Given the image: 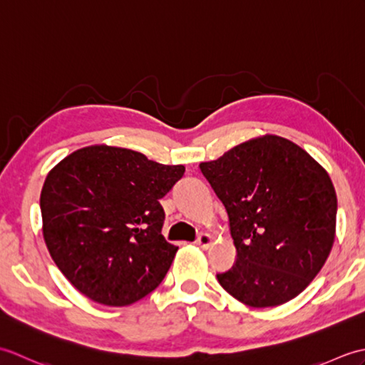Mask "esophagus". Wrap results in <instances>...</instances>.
Listing matches in <instances>:
<instances>
[{
  "instance_id": "34e87169",
  "label": "esophagus",
  "mask_w": 365,
  "mask_h": 365,
  "mask_svg": "<svg viewBox=\"0 0 365 365\" xmlns=\"http://www.w3.org/2000/svg\"><path fill=\"white\" fill-rule=\"evenodd\" d=\"M213 243V237L210 234H200L199 238L196 240V245L199 247H202V250H208V247L212 246Z\"/></svg>"
}]
</instances>
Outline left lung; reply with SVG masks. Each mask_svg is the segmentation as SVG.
<instances>
[{
    "label": "left lung",
    "instance_id": "left-lung-1",
    "mask_svg": "<svg viewBox=\"0 0 365 365\" xmlns=\"http://www.w3.org/2000/svg\"><path fill=\"white\" fill-rule=\"evenodd\" d=\"M199 168L226 207L237 247L235 265L216 274L222 289L250 307L297 298L334 245L337 196L327 169L277 135L252 138Z\"/></svg>",
    "mask_w": 365,
    "mask_h": 365
}]
</instances>
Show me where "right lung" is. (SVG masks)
<instances>
[{
	"label": "right lung",
	"instance_id": "add662e5",
	"mask_svg": "<svg viewBox=\"0 0 365 365\" xmlns=\"http://www.w3.org/2000/svg\"><path fill=\"white\" fill-rule=\"evenodd\" d=\"M185 166L106 144L54 166L41 192L42 234L68 282L98 304H133L157 289L178 247L161 235L160 199Z\"/></svg>",
	"mask_w": 365,
	"mask_h": 365
}]
</instances>
